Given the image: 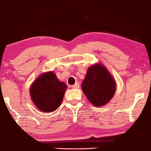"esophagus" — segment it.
Segmentation results:
<instances>
[{
    "label": "esophagus",
    "mask_w": 151,
    "mask_h": 151,
    "mask_svg": "<svg viewBox=\"0 0 151 151\" xmlns=\"http://www.w3.org/2000/svg\"><path fill=\"white\" fill-rule=\"evenodd\" d=\"M72 89H79V83H76L75 84H74V85L72 86Z\"/></svg>",
    "instance_id": "esophagus-1"
}]
</instances>
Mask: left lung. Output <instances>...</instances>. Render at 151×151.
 <instances>
[{"mask_svg": "<svg viewBox=\"0 0 151 151\" xmlns=\"http://www.w3.org/2000/svg\"><path fill=\"white\" fill-rule=\"evenodd\" d=\"M81 89L93 106L101 107L113 98L116 85L113 77L104 66L95 64L87 70Z\"/></svg>", "mask_w": 151, "mask_h": 151, "instance_id": "left-lung-1", "label": "left lung"}]
</instances>
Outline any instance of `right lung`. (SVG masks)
I'll return each instance as SVG.
<instances>
[{"label":"right lung","mask_w":151,"mask_h":151,"mask_svg":"<svg viewBox=\"0 0 151 151\" xmlns=\"http://www.w3.org/2000/svg\"><path fill=\"white\" fill-rule=\"evenodd\" d=\"M67 85L52 72L40 75L30 89L31 99L42 112H52L61 104Z\"/></svg>","instance_id":"right-lung-1"}]
</instances>
